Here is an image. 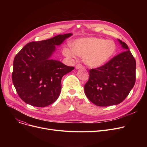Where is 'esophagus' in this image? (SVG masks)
Wrapping results in <instances>:
<instances>
[{"label":"esophagus","instance_id":"1","mask_svg":"<svg viewBox=\"0 0 147 147\" xmlns=\"http://www.w3.org/2000/svg\"><path fill=\"white\" fill-rule=\"evenodd\" d=\"M83 65H82L81 64H77V65H76V69L82 68H83Z\"/></svg>","mask_w":147,"mask_h":147}]
</instances>
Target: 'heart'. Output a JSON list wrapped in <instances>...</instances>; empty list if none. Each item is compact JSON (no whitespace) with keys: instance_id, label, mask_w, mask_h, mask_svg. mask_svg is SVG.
Here are the masks:
<instances>
[{"instance_id":"b5f03b06","label":"heart","mask_w":147,"mask_h":147,"mask_svg":"<svg viewBox=\"0 0 147 147\" xmlns=\"http://www.w3.org/2000/svg\"><path fill=\"white\" fill-rule=\"evenodd\" d=\"M117 45L111 40L102 38H81L73 43V48L64 49V55L76 58L77 55L83 58V61L90 67H99L105 65L115 55Z\"/></svg>"}]
</instances>
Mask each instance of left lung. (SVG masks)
Segmentation results:
<instances>
[{
	"label": "left lung",
	"mask_w": 147,
	"mask_h": 147,
	"mask_svg": "<svg viewBox=\"0 0 147 147\" xmlns=\"http://www.w3.org/2000/svg\"><path fill=\"white\" fill-rule=\"evenodd\" d=\"M125 51L105 65L89 70V78L84 92L96 105L107 107L123 102L136 81V61L127 45L119 40Z\"/></svg>",
	"instance_id": "obj_1"
}]
</instances>
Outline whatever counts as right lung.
Returning a JSON list of instances; mask_svg holds the SVG:
<instances>
[{"mask_svg":"<svg viewBox=\"0 0 147 147\" xmlns=\"http://www.w3.org/2000/svg\"><path fill=\"white\" fill-rule=\"evenodd\" d=\"M71 33L27 43L14 58L12 80L20 98L26 103L45 107L55 102L61 90L62 78L74 69L51 59L55 50Z\"/></svg>","mask_w":147,"mask_h":147,"instance_id":"add662e5","label":"right lung"}]
</instances>
